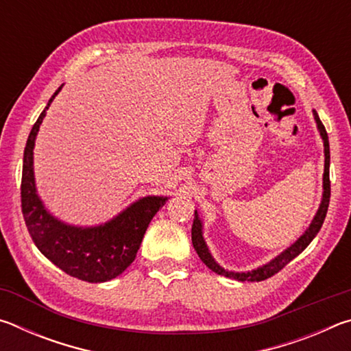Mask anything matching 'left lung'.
Segmentation results:
<instances>
[{
  "label": "left lung",
  "instance_id": "1",
  "mask_svg": "<svg viewBox=\"0 0 351 351\" xmlns=\"http://www.w3.org/2000/svg\"><path fill=\"white\" fill-rule=\"evenodd\" d=\"M314 119H316L317 128L320 132V136H322L324 147H325L324 198H322V203H320V207H319V210L316 213V217H314L313 223H311L310 228H308L306 232L302 235L293 246L288 247L287 251L282 252L280 255H278V257H276L272 261H269L268 265L261 266V268H257V269H254L251 272H241V274H240V272L226 271V269L221 268V266H218L215 263V260L212 258V255L209 254V251H207V246H206V243L203 240V235H201V221L198 218V213L195 212V219H193V226H192V243H193L195 251H197V254L199 255V258L203 260V263L207 266V268L212 269L213 272H217V274H219V276L235 278V280H240V282H261V280H266V278L272 277L274 274H277L278 271L283 269L285 266H287L291 260L295 258L297 255L304 251V249L313 241L314 237L317 235V232L324 224L326 212H328L330 195H331V182H330V142H328V134H326V130L324 127V123L320 122L316 110H314Z\"/></svg>",
  "mask_w": 351,
  "mask_h": 351
}]
</instances>
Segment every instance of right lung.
Here are the masks:
<instances>
[{
  "label": "right lung",
  "mask_w": 351,
  "mask_h": 351,
  "mask_svg": "<svg viewBox=\"0 0 351 351\" xmlns=\"http://www.w3.org/2000/svg\"><path fill=\"white\" fill-rule=\"evenodd\" d=\"M54 93L29 133L23 158L21 212L38 251L66 274L90 283L108 282L133 263L148 224L167 198L147 197L130 206L112 221L91 229L71 228L45 210L34 184L32 150Z\"/></svg>",
  "instance_id": "obj_1"
}]
</instances>
